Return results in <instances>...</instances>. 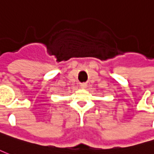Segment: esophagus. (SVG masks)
Returning <instances> with one entry per match:
<instances>
[{"label": "esophagus", "instance_id": "esophagus-1", "mask_svg": "<svg viewBox=\"0 0 154 154\" xmlns=\"http://www.w3.org/2000/svg\"><path fill=\"white\" fill-rule=\"evenodd\" d=\"M81 87L83 89H85L86 87V83H81Z\"/></svg>", "mask_w": 154, "mask_h": 154}]
</instances>
